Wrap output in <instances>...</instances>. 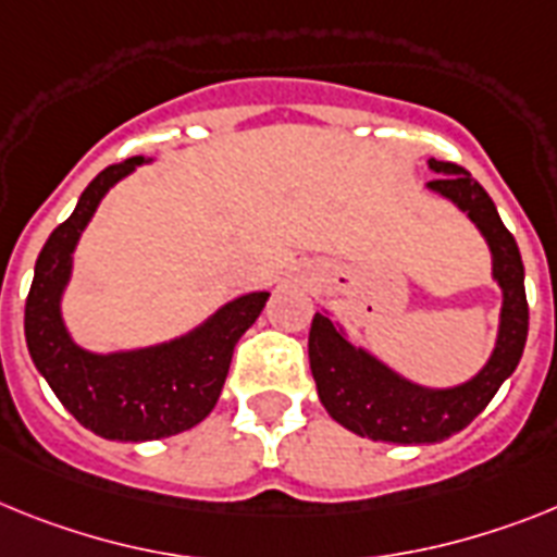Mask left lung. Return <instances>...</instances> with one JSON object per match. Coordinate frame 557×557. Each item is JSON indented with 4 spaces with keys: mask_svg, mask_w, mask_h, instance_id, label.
Returning a JSON list of instances; mask_svg holds the SVG:
<instances>
[{
    "mask_svg": "<svg viewBox=\"0 0 557 557\" xmlns=\"http://www.w3.org/2000/svg\"><path fill=\"white\" fill-rule=\"evenodd\" d=\"M430 170L438 177L430 189L450 198L481 228L493 251V277L504 292L502 329L493 357L479 376L459 387L430 391L401 380L366 350L354 348L325 314H314L308 334V359L314 373L317 394L331 419L354 430L357 436L394 445H433L465 430L487 408L495 391L516 371L524 354L530 306L524 292V263L516 237L498 218L493 198L459 163L430 158Z\"/></svg>",
    "mask_w": 557,
    "mask_h": 557,
    "instance_id": "1",
    "label": "left lung"
}]
</instances>
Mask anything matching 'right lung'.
<instances>
[{
  "label": "right lung",
  "mask_w": 557,
  "mask_h": 557,
  "mask_svg": "<svg viewBox=\"0 0 557 557\" xmlns=\"http://www.w3.org/2000/svg\"><path fill=\"white\" fill-rule=\"evenodd\" d=\"M141 161L112 163L92 177L73 214L53 228L39 251L25 302V339L33 366L84 428L115 442L175 436L203 422L221 396L237 339L269 300L265 292L237 297L200 329L156 348L101 357L70 339L59 300L70 280L73 249L98 200Z\"/></svg>",
  "instance_id": "right-lung-1"
}]
</instances>
